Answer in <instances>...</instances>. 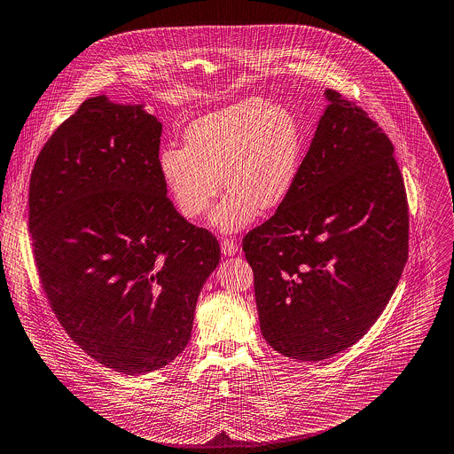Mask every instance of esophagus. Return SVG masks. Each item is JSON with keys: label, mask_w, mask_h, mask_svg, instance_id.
<instances>
[{"label": "esophagus", "mask_w": 454, "mask_h": 454, "mask_svg": "<svg viewBox=\"0 0 454 454\" xmlns=\"http://www.w3.org/2000/svg\"><path fill=\"white\" fill-rule=\"evenodd\" d=\"M221 249L226 256H233L239 253V246L233 239H221Z\"/></svg>", "instance_id": "esophagus-1"}]
</instances>
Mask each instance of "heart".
I'll use <instances>...</instances> for the list:
<instances>
[{"mask_svg": "<svg viewBox=\"0 0 454 454\" xmlns=\"http://www.w3.org/2000/svg\"><path fill=\"white\" fill-rule=\"evenodd\" d=\"M301 152V130L286 109L246 98L194 120L185 129V146H162L159 169L178 212L191 221L210 210L224 178L230 191L212 223L221 231H237L258 208L270 212L288 200Z\"/></svg>", "mask_w": 454, "mask_h": 454, "instance_id": "heart-1", "label": "heart"}]
</instances>
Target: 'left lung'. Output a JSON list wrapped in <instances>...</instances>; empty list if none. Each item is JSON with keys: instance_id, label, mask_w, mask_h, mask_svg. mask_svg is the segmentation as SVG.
Wrapping results in <instances>:
<instances>
[{"instance_id": "1", "label": "left lung", "mask_w": 454, "mask_h": 454, "mask_svg": "<svg viewBox=\"0 0 454 454\" xmlns=\"http://www.w3.org/2000/svg\"><path fill=\"white\" fill-rule=\"evenodd\" d=\"M288 200L242 240L267 343L322 361L357 343L409 258V203L395 146L354 100L325 91Z\"/></svg>"}]
</instances>
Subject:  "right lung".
<instances>
[{
  "label": "right lung",
  "instance_id": "add662e5",
  "mask_svg": "<svg viewBox=\"0 0 454 454\" xmlns=\"http://www.w3.org/2000/svg\"><path fill=\"white\" fill-rule=\"evenodd\" d=\"M160 121L104 95L84 100L42 146L27 228L42 290L97 363L143 375L191 340L217 239L184 219L159 169Z\"/></svg>",
  "mask_w": 454,
  "mask_h": 454
}]
</instances>
